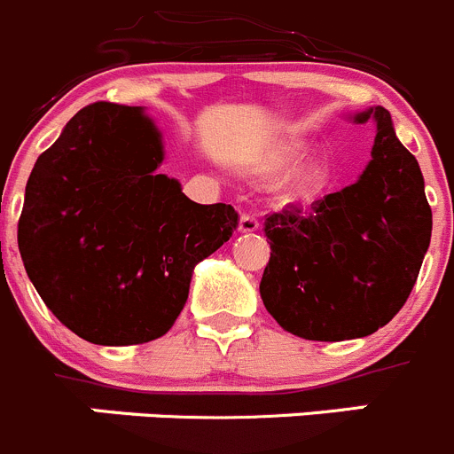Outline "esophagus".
Listing matches in <instances>:
<instances>
[{
  "label": "esophagus",
  "instance_id": "1",
  "mask_svg": "<svg viewBox=\"0 0 454 454\" xmlns=\"http://www.w3.org/2000/svg\"><path fill=\"white\" fill-rule=\"evenodd\" d=\"M260 231V219L253 213H241L239 217V232H255Z\"/></svg>",
  "mask_w": 454,
  "mask_h": 454
}]
</instances>
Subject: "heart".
<instances>
[{
    "label": "heart",
    "mask_w": 454,
    "mask_h": 454,
    "mask_svg": "<svg viewBox=\"0 0 454 454\" xmlns=\"http://www.w3.org/2000/svg\"><path fill=\"white\" fill-rule=\"evenodd\" d=\"M298 159H300V150L291 147V150L273 156V159L266 163V169L289 168V165H294ZM323 185H325V169L320 168V165H313V168H309L307 172H304V175L295 181L294 197H309V194H316L317 190L323 188Z\"/></svg>",
    "instance_id": "heart-1"
}]
</instances>
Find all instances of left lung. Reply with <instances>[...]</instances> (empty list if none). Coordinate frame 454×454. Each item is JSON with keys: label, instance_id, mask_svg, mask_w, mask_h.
<instances>
[{"label": "left lung", "instance_id": "1", "mask_svg": "<svg viewBox=\"0 0 454 454\" xmlns=\"http://www.w3.org/2000/svg\"><path fill=\"white\" fill-rule=\"evenodd\" d=\"M376 121L372 160L356 184L311 203L286 206L264 222L270 260L260 282L278 325L304 340H349L385 327L421 270L432 210L417 159L394 134L387 109Z\"/></svg>", "mask_w": 454, "mask_h": 454}]
</instances>
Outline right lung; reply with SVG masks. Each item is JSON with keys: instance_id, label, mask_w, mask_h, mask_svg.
Segmentation results:
<instances>
[{"instance_id": "obj_1", "label": "right lung", "mask_w": 454, "mask_h": 454, "mask_svg": "<svg viewBox=\"0 0 454 454\" xmlns=\"http://www.w3.org/2000/svg\"><path fill=\"white\" fill-rule=\"evenodd\" d=\"M160 134L138 107L91 103L35 160L17 244L58 320L93 345H143L175 325L194 266L237 231L159 175Z\"/></svg>"}]
</instances>
